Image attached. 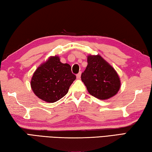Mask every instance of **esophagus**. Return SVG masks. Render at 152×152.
<instances>
[{
	"label": "esophagus",
	"mask_w": 152,
	"mask_h": 152,
	"mask_svg": "<svg viewBox=\"0 0 152 152\" xmlns=\"http://www.w3.org/2000/svg\"><path fill=\"white\" fill-rule=\"evenodd\" d=\"M76 77L78 79H80V77H81V72H79L78 74L76 75Z\"/></svg>",
	"instance_id": "1"
}]
</instances>
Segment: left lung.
I'll use <instances>...</instances> for the list:
<instances>
[{
	"instance_id": "left-lung-1",
	"label": "left lung",
	"mask_w": 152,
	"mask_h": 152,
	"mask_svg": "<svg viewBox=\"0 0 152 152\" xmlns=\"http://www.w3.org/2000/svg\"><path fill=\"white\" fill-rule=\"evenodd\" d=\"M88 65L81 79L90 94L106 100L117 93L120 88L119 77L116 71L99 55L89 56Z\"/></svg>"
}]
</instances>
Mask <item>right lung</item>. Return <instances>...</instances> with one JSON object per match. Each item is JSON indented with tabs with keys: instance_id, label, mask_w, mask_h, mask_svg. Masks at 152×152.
I'll list each match as a JSON object with an SVG mask.
<instances>
[{
	"instance_id": "right-lung-1",
	"label": "right lung",
	"mask_w": 152,
	"mask_h": 152,
	"mask_svg": "<svg viewBox=\"0 0 152 152\" xmlns=\"http://www.w3.org/2000/svg\"><path fill=\"white\" fill-rule=\"evenodd\" d=\"M76 76L71 66L60 62L58 56L51 57L33 74L31 86L37 96L48 102H54L64 97Z\"/></svg>"
}]
</instances>
